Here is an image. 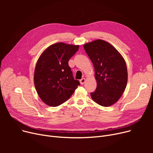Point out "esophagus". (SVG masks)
<instances>
[{
    "label": "esophagus",
    "instance_id": "esophagus-1",
    "mask_svg": "<svg viewBox=\"0 0 153 153\" xmlns=\"http://www.w3.org/2000/svg\"><path fill=\"white\" fill-rule=\"evenodd\" d=\"M85 82V78H82L81 79V80H80V83H81V84H84Z\"/></svg>",
    "mask_w": 153,
    "mask_h": 153
}]
</instances>
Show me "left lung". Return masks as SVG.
<instances>
[{"label": "left lung", "mask_w": 153, "mask_h": 153, "mask_svg": "<svg viewBox=\"0 0 153 153\" xmlns=\"http://www.w3.org/2000/svg\"><path fill=\"white\" fill-rule=\"evenodd\" d=\"M93 63L97 88L91 93L92 100L109 107L121 97L127 84L128 72L122 56L108 42L97 39L84 45Z\"/></svg>", "instance_id": "left-lung-1"}]
</instances>
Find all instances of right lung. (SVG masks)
I'll use <instances>...</instances> for the list:
<instances>
[{"label": "right lung", "instance_id": "1", "mask_svg": "<svg viewBox=\"0 0 153 153\" xmlns=\"http://www.w3.org/2000/svg\"><path fill=\"white\" fill-rule=\"evenodd\" d=\"M78 50V45L58 43L50 46L40 56L35 69L34 84L39 97L46 105H60L80 85L68 65Z\"/></svg>", "mask_w": 153, "mask_h": 153}]
</instances>
